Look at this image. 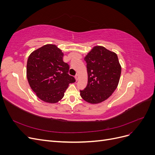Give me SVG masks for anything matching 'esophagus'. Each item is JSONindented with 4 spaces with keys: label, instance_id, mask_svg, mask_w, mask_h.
I'll return each mask as SVG.
<instances>
[{
    "label": "esophagus",
    "instance_id": "obj_1",
    "mask_svg": "<svg viewBox=\"0 0 155 155\" xmlns=\"http://www.w3.org/2000/svg\"><path fill=\"white\" fill-rule=\"evenodd\" d=\"M75 79H76V80L78 81L79 79V75L78 74H76V76H75Z\"/></svg>",
    "mask_w": 155,
    "mask_h": 155
}]
</instances>
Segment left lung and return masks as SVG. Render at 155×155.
I'll use <instances>...</instances> for the list:
<instances>
[{
	"mask_svg": "<svg viewBox=\"0 0 155 155\" xmlns=\"http://www.w3.org/2000/svg\"><path fill=\"white\" fill-rule=\"evenodd\" d=\"M88 83L80 91L83 99L92 104L109 98L118 87L121 68L116 54L104 46H94L85 56Z\"/></svg>",
	"mask_w": 155,
	"mask_h": 155,
	"instance_id": "obj_1",
	"label": "left lung"
}]
</instances>
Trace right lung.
<instances>
[{
	"mask_svg": "<svg viewBox=\"0 0 155 155\" xmlns=\"http://www.w3.org/2000/svg\"><path fill=\"white\" fill-rule=\"evenodd\" d=\"M63 53L55 45H46L34 51L27 61V79L39 99L55 104L62 99L75 78L68 74L69 65L63 60Z\"/></svg>",
	"mask_w": 155,
	"mask_h": 155,
	"instance_id": "add662e5",
	"label": "right lung"
}]
</instances>
